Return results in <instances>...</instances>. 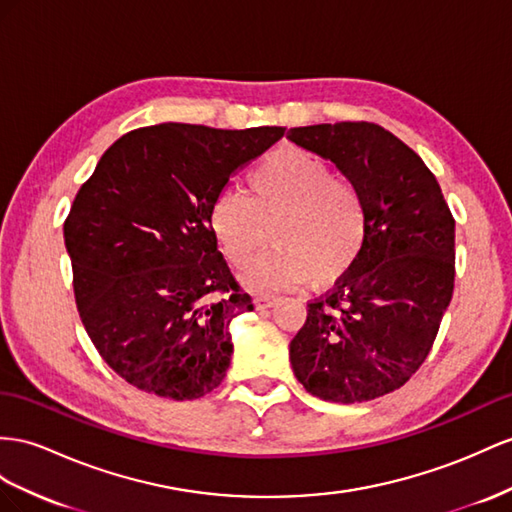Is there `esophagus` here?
I'll return each mask as SVG.
<instances>
[{
  "label": "esophagus",
  "instance_id": "34e87169",
  "mask_svg": "<svg viewBox=\"0 0 512 512\" xmlns=\"http://www.w3.org/2000/svg\"><path fill=\"white\" fill-rule=\"evenodd\" d=\"M279 303V298H274V296H257L255 300H253V305H255V309H270V307H274Z\"/></svg>",
  "mask_w": 512,
  "mask_h": 512
}]
</instances>
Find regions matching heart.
Returning <instances> with one entry per match:
<instances>
[{
  "label": "heart",
  "instance_id": "1",
  "mask_svg": "<svg viewBox=\"0 0 512 512\" xmlns=\"http://www.w3.org/2000/svg\"><path fill=\"white\" fill-rule=\"evenodd\" d=\"M207 225L222 257L246 268L266 244L272 248L242 274L246 290L268 294L305 281L329 287L359 261L368 240V209L350 181L300 149L272 153L248 177V196L222 190L207 209Z\"/></svg>",
  "mask_w": 512,
  "mask_h": 512
}]
</instances>
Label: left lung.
<instances>
[{"mask_svg":"<svg viewBox=\"0 0 512 512\" xmlns=\"http://www.w3.org/2000/svg\"><path fill=\"white\" fill-rule=\"evenodd\" d=\"M287 140L337 166L368 209V240L290 344L311 396L368 402L402 387L435 342L454 290V218L413 149L374 123L309 125Z\"/></svg>","mask_w":512,"mask_h":512,"instance_id":"8db88e82","label":"left lung"}]
</instances>
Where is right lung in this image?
Masks as SVG:
<instances>
[{
    "instance_id": "add662e5",
    "label": "right lung",
    "mask_w": 512,
    "mask_h": 512,
    "mask_svg": "<svg viewBox=\"0 0 512 512\" xmlns=\"http://www.w3.org/2000/svg\"><path fill=\"white\" fill-rule=\"evenodd\" d=\"M283 127L162 123L116 140L64 222L88 337L129 385L196 400L227 376L231 322L253 311L207 225L229 179Z\"/></svg>"
}]
</instances>
